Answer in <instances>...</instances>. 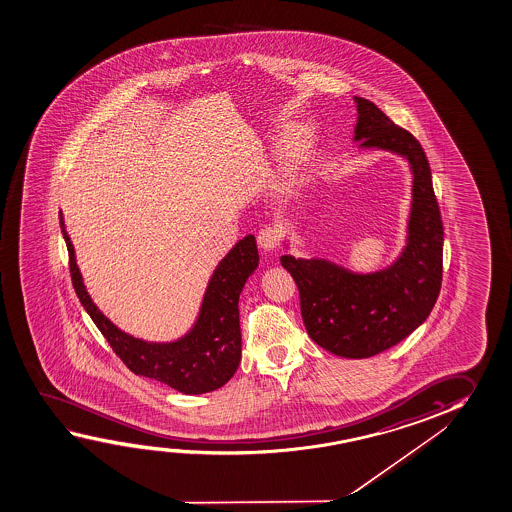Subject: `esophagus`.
I'll return each mask as SVG.
<instances>
[{
	"label": "esophagus",
	"mask_w": 512,
	"mask_h": 512,
	"mask_svg": "<svg viewBox=\"0 0 512 512\" xmlns=\"http://www.w3.org/2000/svg\"><path fill=\"white\" fill-rule=\"evenodd\" d=\"M277 242H279V231L276 228H272V226L263 228L258 233V245H260L261 249H265V251H272L276 247Z\"/></svg>",
	"instance_id": "obj_1"
}]
</instances>
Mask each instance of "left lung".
I'll use <instances>...</instances> for the list:
<instances>
[{
    "instance_id": "8db88e82",
    "label": "left lung",
    "mask_w": 512,
    "mask_h": 512,
    "mask_svg": "<svg viewBox=\"0 0 512 512\" xmlns=\"http://www.w3.org/2000/svg\"><path fill=\"white\" fill-rule=\"evenodd\" d=\"M354 142L406 158L413 174V201L404 251L390 267L352 272L324 258L281 256L301 295L309 338L349 359L391 349L427 320L443 277V222L432 188L429 162L416 138L368 99L354 98Z\"/></svg>"
}]
</instances>
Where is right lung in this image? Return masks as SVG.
I'll use <instances>...</instances> for the list:
<instances>
[{
	"mask_svg": "<svg viewBox=\"0 0 512 512\" xmlns=\"http://www.w3.org/2000/svg\"><path fill=\"white\" fill-rule=\"evenodd\" d=\"M60 228L69 251L74 292L115 354L133 374L163 382L185 395L219 390L235 375L242 357L238 299L247 277L260 261L254 235L245 236L224 256V260H220L208 281L192 329L178 340L156 343L124 333L99 311L83 284L71 238L65 231L62 211Z\"/></svg>",
	"mask_w": 512,
	"mask_h": 512,
	"instance_id": "1",
	"label": "right lung"
}]
</instances>
